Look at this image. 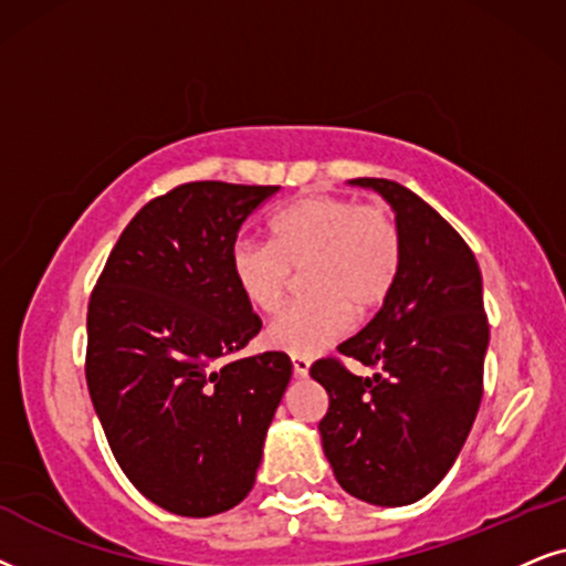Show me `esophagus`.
<instances>
[{
  "instance_id": "obj_1",
  "label": "esophagus",
  "mask_w": 566,
  "mask_h": 566,
  "mask_svg": "<svg viewBox=\"0 0 566 566\" xmlns=\"http://www.w3.org/2000/svg\"><path fill=\"white\" fill-rule=\"evenodd\" d=\"M292 370H295L297 378H305L311 373V359L300 357V354H292Z\"/></svg>"
}]
</instances>
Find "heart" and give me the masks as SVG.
Listing matches in <instances>:
<instances>
[{"instance_id":"obj_1","label":"heart","mask_w":566,"mask_h":566,"mask_svg":"<svg viewBox=\"0 0 566 566\" xmlns=\"http://www.w3.org/2000/svg\"><path fill=\"white\" fill-rule=\"evenodd\" d=\"M274 240L238 238L230 266L238 290L255 311L274 313L287 297L295 269H305L313 297L290 305L266 328L279 352L313 357L352 328L354 313L370 315L386 303L403 259L396 217L386 207L349 196L313 193L271 220Z\"/></svg>"}]
</instances>
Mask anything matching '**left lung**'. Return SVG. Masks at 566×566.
I'll return each mask as SVG.
<instances>
[{"instance_id":"8db88e82","label":"left lung","mask_w":566,"mask_h":566,"mask_svg":"<svg viewBox=\"0 0 566 566\" xmlns=\"http://www.w3.org/2000/svg\"><path fill=\"white\" fill-rule=\"evenodd\" d=\"M394 207L401 271L375 318L338 344L373 378L328 357L311 378L328 394L321 442L344 492L380 507L421 500L461 453L484 394L489 323L465 240L409 188L354 178Z\"/></svg>"}]
</instances>
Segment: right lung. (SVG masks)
<instances>
[{"label": "right lung", "mask_w": 566, "mask_h": 566, "mask_svg": "<svg viewBox=\"0 0 566 566\" xmlns=\"http://www.w3.org/2000/svg\"><path fill=\"white\" fill-rule=\"evenodd\" d=\"M279 186L193 180L120 232L87 305V388L120 471L157 507L209 517L253 489L292 378L284 352L238 357L261 318L238 290L240 224Z\"/></svg>", "instance_id": "1"}]
</instances>
